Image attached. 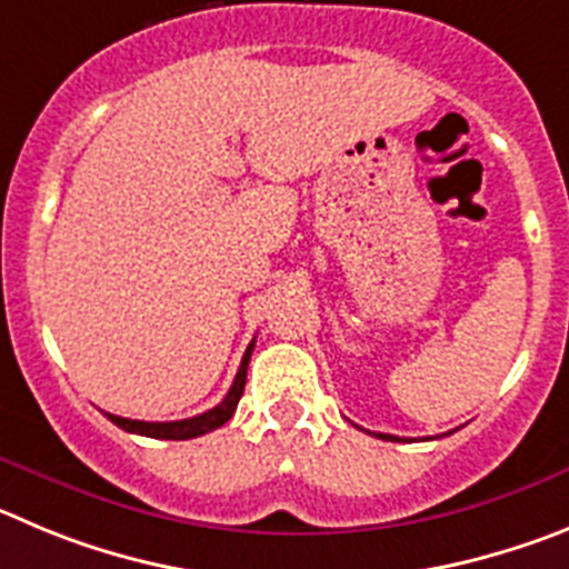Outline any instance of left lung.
I'll return each mask as SVG.
<instances>
[{
  "label": "left lung",
  "instance_id": "obj_1",
  "mask_svg": "<svg viewBox=\"0 0 569 569\" xmlns=\"http://www.w3.org/2000/svg\"><path fill=\"white\" fill-rule=\"evenodd\" d=\"M373 437L386 439V442H399V437H391V433H373Z\"/></svg>",
  "mask_w": 569,
  "mask_h": 569
}]
</instances>
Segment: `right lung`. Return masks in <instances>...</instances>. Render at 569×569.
<instances>
[{"label": "right lung", "mask_w": 569, "mask_h": 569, "mask_svg": "<svg viewBox=\"0 0 569 569\" xmlns=\"http://www.w3.org/2000/svg\"><path fill=\"white\" fill-rule=\"evenodd\" d=\"M254 340L249 342L247 355L240 360L238 373H234V382L229 388V393L223 397V402H218L209 411L198 413V417L189 419H178V422H141V419H127V417H116V413H107L112 425H119L121 431L138 433V437H150V439H196L203 437V433L214 431V428H221L223 422H229L238 408L240 397H243V386H247V368H249V357H252Z\"/></svg>", "instance_id": "obj_1"}]
</instances>
